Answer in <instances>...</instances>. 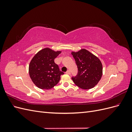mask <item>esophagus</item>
<instances>
[{"mask_svg":"<svg viewBox=\"0 0 132 132\" xmlns=\"http://www.w3.org/2000/svg\"><path fill=\"white\" fill-rule=\"evenodd\" d=\"M67 74H68V75H69V74H70V70H67V72L65 73Z\"/></svg>","mask_w":132,"mask_h":132,"instance_id":"obj_1","label":"esophagus"}]
</instances>
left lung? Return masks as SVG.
Instances as JSON below:
<instances>
[{"instance_id":"8db88e82","label":"left lung","mask_w":132,"mask_h":132,"mask_svg":"<svg viewBox=\"0 0 132 132\" xmlns=\"http://www.w3.org/2000/svg\"><path fill=\"white\" fill-rule=\"evenodd\" d=\"M77 64L78 73L72 80L82 89H90L97 84L102 75V64L98 57L86 49L71 52Z\"/></svg>"}]
</instances>
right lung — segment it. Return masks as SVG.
<instances>
[{
	"instance_id": "right-lung-1",
	"label": "right lung",
	"mask_w": 132,
	"mask_h": 132,
	"mask_svg": "<svg viewBox=\"0 0 132 132\" xmlns=\"http://www.w3.org/2000/svg\"><path fill=\"white\" fill-rule=\"evenodd\" d=\"M61 52V51H54L50 48H45L31 59L29 67V75L38 88L50 89L58 83L64 73L59 70L54 59Z\"/></svg>"
}]
</instances>
